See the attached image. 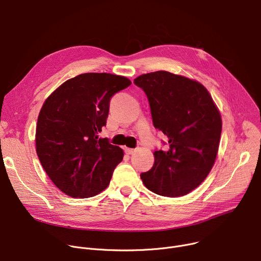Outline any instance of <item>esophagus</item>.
Returning <instances> with one entry per match:
<instances>
[{
    "mask_svg": "<svg viewBox=\"0 0 261 261\" xmlns=\"http://www.w3.org/2000/svg\"><path fill=\"white\" fill-rule=\"evenodd\" d=\"M135 151H136V149H133V148H127V147L124 148V152L126 154H133V153H135Z\"/></svg>",
    "mask_w": 261,
    "mask_h": 261,
    "instance_id": "1",
    "label": "esophagus"
}]
</instances>
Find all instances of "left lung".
Listing matches in <instances>:
<instances>
[{"label":"left lung","instance_id":"1","mask_svg":"<svg viewBox=\"0 0 261 261\" xmlns=\"http://www.w3.org/2000/svg\"><path fill=\"white\" fill-rule=\"evenodd\" d=\"M134 83L147 95L154 127L168 138L167 149L154 151V164L141 173V179L158 195H187L215 164L222 132L220 112L205 87L186 76L161 70L142 74Z\"/></svg>","mask_w":261,"mask_h":261}]
</instances>
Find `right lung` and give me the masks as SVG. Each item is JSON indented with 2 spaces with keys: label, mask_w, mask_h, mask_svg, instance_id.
Returning a JSON list of instances; mask_svg holds the SVG:
<instances>
[{
  "label": "right lung",
  "mask_w": 261,
  "mask_h": 261,
  "mask_svg": "<svg viewBox=\"0 0 261 261\" xmlns=\"http://www.w3.org/2000/svg\"><path fill=\"white\" fill-rule=\"evenodd\" d=\"M132 82L88 72L63 83L44 101L36 126V151L55 186L73 198H89L110 184L123 150L98 138L112 96Z\"/></svg>",
  "instance_id": "1"
}]
</instances>
